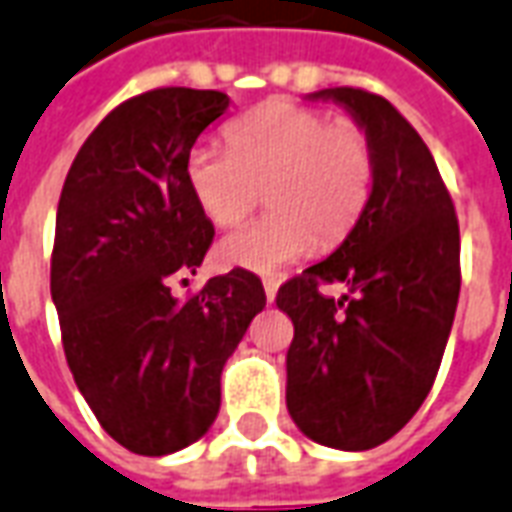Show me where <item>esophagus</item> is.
<instances>
[{
	"mask_svg": "<svg viewBox=\"0 0 512 512\" xmlns=\"http://www.w3.org/2000/svg\"><path fill=\"white\" fill-rule=\"evenodd\" d=\"M263 290H266V301H268V304H274L276 290H279V282H276L274 276H266V279H263Z\"/></svg>",
	"mask_w": 512,
	"mask_h": 512,
	"instance_id": "1",
	"label": "esophagus"
}]
</instances>
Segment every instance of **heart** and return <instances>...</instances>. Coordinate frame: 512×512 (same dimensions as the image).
<instances>
[{
	"instance_id": "obj_1",
	"label": "heart",
	"mask_w": 512,
	"mask_h": 512,
	"mask_svg": "<svg viewBox=\"0 0 512 512\" xmlns=\"http://www.w3.org/2000/svg\"><path fill=\"white\" fill-rule=\"evenodd\" d=\"M227 151L195 146L184 160L189 195L217 227L236 225L266 187L274 211L227 233L222 266L279 274L317 246L336 244L361 219L372 192V146L352 121L298 102L271 100L225 130Z\"/></svg>"
}]
</instances>
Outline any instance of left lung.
I'll return each instance as SVG.
<instances>
[{
    "label": "left lung",
    "mask_w": 512,
    "mask_h": 512,
    "mask_svg": "<svg viewBox=\"0 0 512 512\" xmlns=\"http://www.w3.org/2000/svg\"><path fill=\"white\" fill-rule=\"evenodd\" d=\"M372 146L374 179L361 219L331 255L279 287L293 320L287 410L306 437L369 450L401 431L437 377L456 317L458 219L437 162L391 102L363 89H323ZM320 281H344L333 302Z\"/></svg>",
    "instance_id": "left-lung-1"
}]
</instances>
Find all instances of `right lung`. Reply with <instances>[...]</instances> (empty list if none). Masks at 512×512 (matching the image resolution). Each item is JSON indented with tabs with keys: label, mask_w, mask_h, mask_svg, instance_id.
<instances>
[{
	"label": "right lung",
	"mask_w": 512,
	"mask_h": 512,
	"mask_svg": "<svg viewBox=\"0 0 512 512\" xmlns=\"http://www.w3.org/2000/svg\"><path fill=\"white\" fill-rule=\"evenodd\" d=\"M230 97L154 89L121 102L67 173L51 257L62 344L100 426L138 456L198 442L219 412V377L257 312L263 282L233 268L187 301L168 279L203 263L214 225L184 160Z\"/></svg>",
	"instance_id": "1"
}]
</instances>
